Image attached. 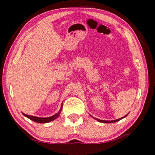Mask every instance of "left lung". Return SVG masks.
<instances>
[{
	"instance_id": "left-lung-1",
	"label": "left lung",
	"mask_w": 155,
	"mask_h": 155,
	"mask_svg": "<svg viewBox=\"0 0 155 155\" xmlns=\"http://www.w3.org/2000/svg\"><path fill=\"white\" fill-rule=\"evenodd\" d=\"M127 115H125V116L123 117H122V118H120V119H117V120H111V121L101 120H98V119H97V118H95V120H97V121H98V122H103V123H113V122H118V121H120V120H122V119L124 118V117H127Z\"/></svg>"
}]
</instances>
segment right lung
Returning <instances> with one entry per match:
<instances>
[{
  "label": "right lung",
  "mask_w": 155,
  "mask_h": 155,
  "mask_svg": "<svg viewBox=\"0 0 155 155\" xmlns=\"http://www.w3.org/2000/svg\"><path fill=\"white\" fill-rule=\"evenodd\" d=\"M62 108H63V104H62V106H61V107H60V111H58L57 114H55L54 115H53V116L49 117H38L31 116V115L25 114H23V115H24L25 117H28V118L30 119L31 120L34 121V122H38V123H47V122H51V121H53L59 117L60 113H61Z\"/></svg>",
  "instance_id": "obj_1"
}]
</instances>
